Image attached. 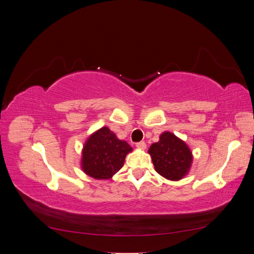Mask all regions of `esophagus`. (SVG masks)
Here are the masks:
<instances>
[{"instance_id": "34e87169", "label": "esophagus", "mask_w": 254, "mask_h": 254, "mask_svg": "<svg viewBox=\"0 0 254 254\" xmlns=\"http://www.w3.org/2000/svg\"><path fill=\"white\" fill-rule=\"evenodd\" d=\"M135 146L139 149H142V150H144L145 148H146V144H145V142H139V143H136L135 144Z\"/></svg>"}]
</instances>
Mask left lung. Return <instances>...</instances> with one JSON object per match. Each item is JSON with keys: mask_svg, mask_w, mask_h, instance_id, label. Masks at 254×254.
I'll return each instance as SVG.
<instances>
[{"mask_svg": "<svg viewBox=\"0 0 254 254\" xmlns=\"http://www.w3.org/2000/svg\"><path fill=\"white\" fill-rule=\"evenodd\" d=\"M148 153L156 172L167 180H181L193 163V153L188 144L170 131L160 134L159 141L151 144Z\"/></svg>", "mask_w": 254, "mask_h": 254, "instance_id": "left-lung-1", "label": "left lung"}]
</instances>
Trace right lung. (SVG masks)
<instances>
[{
  "mask_svg": "<svg viewBox=\"0 0 254 254\" xmlns=\"http://www.w3.org/2000/svg\"><path fill=\"white\" fill-rule=\"evenodd\" d=\"M132 147L120 140L108 128L94 131L83 144L80 166L82 172L97 180H109L124 165L125 158Z\"/></svg>",
  "mask_w": 254,
  "mask_h": 254,
  "instance_id": "1",
  "label": "right lung"
}]
</instances>
